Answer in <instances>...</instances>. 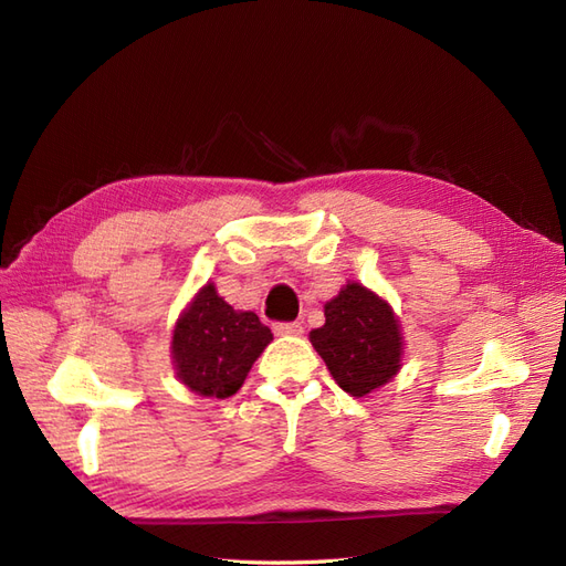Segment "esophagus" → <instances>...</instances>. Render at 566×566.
I'll use <instances>...</instances> for the list:
<instances>
[{
    "label": "esophagus",
    "mask_w": 566,
    "mask_h": 566,
    "mask_svg": "<svg viewBox=\"0 0 566 566\" xmlns=\"http://www.w3.org/2000/svg\"><path fill=\"white\" fill-rule=\"evenodd\" d=\"M273 333H276V335H302L304 328H302V323H297V321L276 323V325H273Z\"/></svg>",
    "instance_id": "1"
}]
</instances>
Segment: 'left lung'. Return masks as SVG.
I'll list each match as a JSON object with an SVG mask.
<instances>
[{"instance_id": "obj_1", "label": "left lung", "mask_w": 566, "mask_h": 566, "mask_svg": "<svg viewBox=\"0 0 566 566\" xmlns=\"http://www.w3.org/2000/svg\"><path fill=\"white\" fill-rule=\"evenodd\" d=\"M323 312L325 323L310 339L347 394L366 397L399 373L401 325L385 300L361 283H347Z\"/></svg>"}]
</instances>
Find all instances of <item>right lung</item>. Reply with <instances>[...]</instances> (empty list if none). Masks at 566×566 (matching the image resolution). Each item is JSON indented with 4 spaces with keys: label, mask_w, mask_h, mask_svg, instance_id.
Masks as SVG:
<instances>
[{
    "label": "right lung",
    "mask_w": 566,
    "mask_h": 566,
    "mask_svg": "<svg viewBox=\"0 0 566 566\" xmlns=\"http://www.w3.org/2000/svg\"><path fill=\"white\" fill-rule=\"evenodd\" d=\"M271 339V331L256 314L235 312L208 283L175 325L177 378L200 397L227 399L243 387Z\"/></svg>",
    "instance_id": "add662e5"
}]
</instances>
